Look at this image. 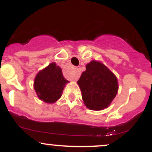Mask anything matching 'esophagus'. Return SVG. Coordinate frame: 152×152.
Returning a JSON list of instances; mask_svg holds the SVG:
<instances>
[{
    "mask_svg": "<svg viewBox=\"0 0 152 152\" xmlns=\"http://www.w3.org/2000/svg\"><path fill=\"white\" fill-rule=\"evenodd\" d=\"M76 73L74 75V76H73V79H74L75 81H77V80L78 79V78H79L80 76H81V67H80V66L76 67Z\"/></svg>",
    "mask_w": 152,
    "mask_h": 152,
    "instance_id": "esophagus-1",
    "label": "esophagus"
}]
</instances>
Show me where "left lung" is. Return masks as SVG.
<instances>
[{
    "label": "left lung",
    "instance_id": "left-lung-1",
    "mask_svg": "<svg viewBox=\"0 0 152 152\" xmlns=\"http://www.w3.org/2000/svg\"><path fill=\"white\" fill-rule=\"evenodd\" d=\"M77 83L82 99L88 109L100 111L109 107L116 96L118 80L114 73L98 61H91L86 66Z\"/></svg>",
    "mask_w": 152,
    "mask_h": 152
}]
</instances>
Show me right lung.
Instances as JSON below:
<instances>
[{"label": "right lung", "instance_id": "1", "mask_svg": "<svg viewBox=\"0 0 152 152\" xmlns=\"http://www.w3.org/2000/svg\"><path fill=\"white\" fill-rule=\"evenodd\" d=\"M67 83L69 81L64 77L60 66L53 62L36 74L34 87L38 99L53 104L61 98Z\"/></svg>", "mask_w": 152, "mask_h": 152}]
</instances>
